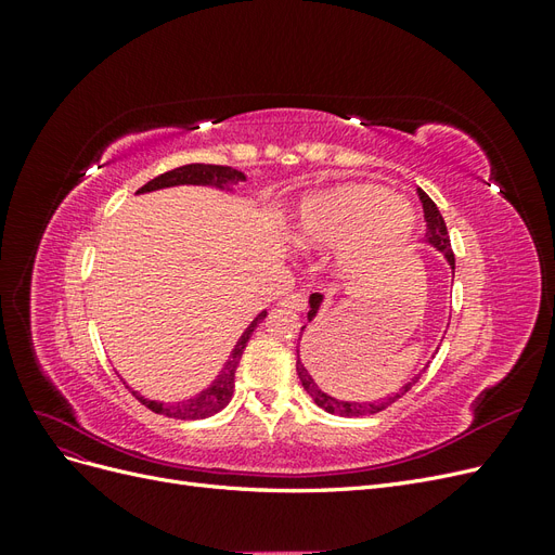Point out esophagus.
I'll return each instance as SVG.
<instances>
[{
	"label": "esophagus",
	"instance_id": "1",
	"mask_svg": "<svg viewBox=\"0 0 555 555\" xmlns=\"http://www.w3.org/2000/svg\"><path fill=\"white\" fill-rule=\"evenodd\" d=\"M282 306L300 312V310H306V308H308V298H306L304 294H289L287 298H282Z\"/></svg>",
	"mask_w": 555,
	"mask_h": 555
}]
</instances>
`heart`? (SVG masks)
I'll return each instance as SVG.
<instances>
[{
	"label": "heart",
	"mask_w": 555,
	"mask_h": 555,
	"mask_svg": "<svg viewBox=\"0 0 555 555\" xmlns=\"http://www.w3.org/2000/svg\"><path fill=\"white\" fill-rule=\"evenodd\" d=\"M412 208L389 190L367 182H345L308 194L289 217L287 236L296 247L340 245L338 271L357 278L375 271L408 241Z\"/></svg>",
	"instance_id": "obj_1"
}]
</instances>
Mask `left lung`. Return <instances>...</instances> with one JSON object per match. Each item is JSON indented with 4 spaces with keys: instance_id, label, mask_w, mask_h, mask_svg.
I'll use <instances>...</instances> for the list:
<instances>
[{
    "instance_id": "obj_1",
    "label": "left lung",
    "mask_w": 555,
    "mask_h": 555,
    "mask_svg": "<svg viewBox=\"0 0 555 555\" xmlns=\"http://www.w3.org/2000/svg\"><path fill=\"white\" fill-rule=\"evenodd\" d=\"M418 198H422V206H424V217H426V238L424 243L430 245L435 251H440V255L447 259V263L451 266V271L456 268V261H453V251H451V243H449V233H447V224H444V217L440 215L438 206H435V201L424 192L418 190ZM310 310H308V322H314V317L319 314V310H322V304H324V294H310ZM308 328L300 326V335H298V343L304 340V331ZM438 354V351H435ZM430 363V361H428ZM428 363L418 371L410 382H405L400 386V389L396 393H389L386 398H379V400H343V398H335L331 393H326L322 386L317 384V379L308 373V367L300 363V354H298V361H296V373H298V379L300 384H304V389L310 393V398L317 402L319 408L326 410L328 414H338V416H365V414H375V412H382L389 405H393V402L398 398L405 396L412 386L418 382V377H422V373H426Z\"/></svg>"
}]
</instances>
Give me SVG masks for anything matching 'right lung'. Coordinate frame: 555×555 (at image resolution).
<instances>
[{
  "mask_svg": "<svg viewBox=\"0 0 555 555\" xmlns=\"http://www.w3.org/2000/svg\"><path fill=\"white\" fill-rule=\"evenodd\" d=\"M247 176L238 169H231V166H217V164H184L180 169L166 171L157 178H153L150 182H145L143 188L137 194H147V192H157V190H166V188H178V184H198V188H215V190H224V192H233V184L245 182ZM266 310L259 312L255 319H251L249 326L243 331V335L238 338V343L233 345L231 354L227 359V363L222 365V371L217 373V377L201 389L198 393L184 398L180 402H162V400H150L145 396H141L139 391H131L137 396L147 410H153L157 414L171 416V418H188V422H194V418H206L212 416L220 410H224L229 405V400L233 396V379H236V367L241 363L243 351L251 338V333L266 319Z\"/></svg>",
  "mask_w": 555,
  "mask_h": 555,
  "instance_id": "add662e5",
  "label": "right lung"
}]
</instances>
